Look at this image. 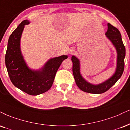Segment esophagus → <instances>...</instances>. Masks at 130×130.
I'll use <instances>...</instances> for the list:
<instances>
[{"instance_id": "34e87169", "label": "esophagus", "mask_w": 130, "mask_h": 130, "mask_svg": "<svg viewBox=\"0 0 130 130\" xmlns=\"http://www.w3.org/2000/svg\"><path fill=\"white\" fill-rule=\"evenodd\" d=\"M73 52H74V50H73V49H71L69 51L70 54H72V53H73Z\"/></svg>"}]
</instances>
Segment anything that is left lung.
Listing matches in <instances>:
<instances>
[{
	"label": "left lung",
	"instance_id": "obj_1",
	"mask_svg": "<svg viewBox=\"0 0 130 130\" xmlns=\"http://www.w3.org/2000/svg\"><path fill=\"white\" fill-rule=\"evenodd\" d=\"M106 36L112 42L117 51V66L115 74L111 77L98 85H93L87 82L82 77L80 72V61L77 57L73 56L71 60L73 62V73L75 81L77 87L83 91L92 94H102L110 89L115 83L120 79L124 70L125 57V47L122 40L121 34L118 28L108 23V30Z\"/></svg>",
	"mask_w": 130,
	"mask_h": 130
}]
</instances>
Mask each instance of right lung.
Segmentation results:
<instances>
[{
    "label": "right lung",
    "mask_w": 130,
    "mask_h": 130,
    "mask_svg": "<svg viewBox=\"0 0 130 130\" xmlns=\"http://www.w3.org/2000/svg\"><path fill=\"white\" fill-rule=\"evenodd\" d=\"M29 23L28 20H23L10 35L5 54V65L10 80L15 87L31 96H37L50 90L56 72L68 56L63 55L50 59L39 70L29 68L20 48L23 28Z\"/></svg>",
    "instance_id": "obj_1"
}]
</instances>
